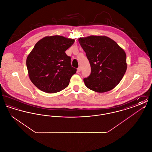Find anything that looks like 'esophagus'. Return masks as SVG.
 Segmentation results:
<instances>
[{"label":"esophagus","mask_w":152,"mask_h":152,"mask_svg":"<svg viewBox=\"0 0 152 152\" xmlns=\"http://www.w3.org/2000/svg\"><path fill=\"white\" fill-rule=\"evenodd\" d=\"M81 67H80V66H79V67L77 68V72H80L81 71Z\"/></svg>","instance_id":"1"}]
</instances>
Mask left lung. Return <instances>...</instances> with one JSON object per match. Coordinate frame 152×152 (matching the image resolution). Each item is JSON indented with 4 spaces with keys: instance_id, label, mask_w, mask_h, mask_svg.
Masks as SVG:
<instances>
[{
    "instance_id": "obj_1",
    "label": "left lung",
    "mask_w": 152,
    "mask_h": 152,
    "mask_svg": "<svg viewBox=\"0 0 152 152\" xmlns=\"http://www.w3.org/2000/svg\"><path fill=\"white\" fill-rule=\"evenodd\" d=\"M78 40L91 67V75L84 79L86 86L99 93L113 89L127 69L125 52L106 36L91 35L80 37Z\"/></svg>"
}]
</instances>
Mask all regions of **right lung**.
Masks as SVG:
<instances>
[{
	"label": "right lung",
	"mask_w": 152,
	"mask_h": 152,
	"mask_svg": "<svg viewBox=\"0 0 152 152\" xmlns=\"http://www.w3.org/2000/svg\"><path fill=\"white\" fill-rule=\"evenodd\" d=\"M75 40L63 36H45L36 43L26 60L31 82L44 92H60L68 86L76 69L65 51Z\"/></svg>",
	"instance_id": "1"
}]
</instances>
